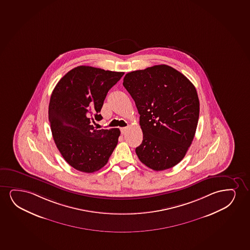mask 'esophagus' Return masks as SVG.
<instances>
[{"mask_svg":"<svg viewBox=\"0 0 250 250\" xmlns=\"http://www.w3.org/2000/svg\"><path fill=\"white\" fill-rule=\"evenodd\" d=\"M127 127H122V128H120V131H121V134H125L126 132Z\"/></svg>","mask_w":250,"mask_h":250,"instance_id":"34e87169","label":"esophagus"}]
</instances>
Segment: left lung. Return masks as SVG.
Segmentation results:
<instances>
[{
    "mask_svg": "<svg viewBox=\"0 0 250 250\" xmlns=\"http://www.w3.org/2000/svg\"><path fill=\"white\" fill-rule=\"evenodd\" d=\"M123 85L140 114L143 143L136 148L140 161L160 171L176 166L194 138L199 117L196 88L168 65L130 72Z\"/></svg>",
    "mask_w": 250,
    "mask_h": 250,
    "instance_id": "8db88e82",
    "label": "left lung"
}]
</instances>
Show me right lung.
Here are the masks:
<instances>
[{
	"label": "right lung",
	"mask_w": 250,
	"mask_h": 250,
	"mask_svg": "<svg viewBox=\"0 0 250 250\" xmlns=\"http://www.w3.org/2000/svg\"><path fill=\"white\" fill-rule=\"evenodd\" d=\"M124 72L78 66L57 84L49 104V122L56 146L69 166L84 173L102 169L118 144V128L97 130L104 99Z\"/></svg>",
	"instance_id": "add662e5"
}]
</instances>
